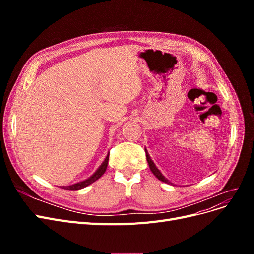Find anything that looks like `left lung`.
Returning a JSON list of instances; mask_svg holds the SVG:
<instances>
[{
  "label": "left lung",
  "instance_id": "obj_1",
  "mask_svg": "<svg viewBox=\"0 0 254 254\" xmlns=\"http://www.w3.org/2000/svg\"><path fill=\"white\" fill-rule=\"evenodd\" d=\"M145 152H146V159H147V162H148V165H149V168H150V171L152 172V174L155 175L157 178L159 179V180H161V181H163V182H165V183H168V184H172L171 183V181H168L165 177L161 174V172L158 170L157 168V166L155 165V163L152 162L151 161V159H150V157H149V155H148V152H147V150H146V148H145Z\"/></svg>",
  "mask_w": 254,
  "mask_h": 254
}]
</instances>
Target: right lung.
I'll return each mask as SVG.
<instances>
[{
    "instance_id": "obj_1",
    "label": "right lung",
    "mask_w": 254,
    "mask_h": 254,
    "mask_svg": "<svg viewBox=\"0 0 254 254\" xmlns=\"http://www.w3.org/2000/svg\"><path fill=\"white\" fill-rule=\"evenodd\" d=\"M108 161H109V153H108V155H107V157H106L105 161L103 162V164L98 167V170H97L93 175H92V176L90 177V178H88L87 180H83V181H81V182L75 183V184H73V186L61 187V188L64 189V190H80V189H83V188H86V187L90 186L91 183L95 182L97 179L101 178V177L104 175V173H105L106 170H107V166H108Z\"/></svg>"
}]
</instances>
